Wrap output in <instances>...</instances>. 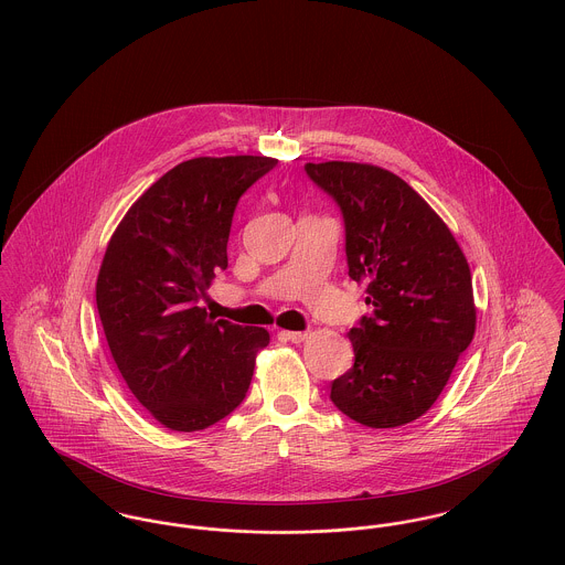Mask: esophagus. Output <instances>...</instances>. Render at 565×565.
I'll return each mask as SVG.
<instances>
[{
    "label": "esophagus",
    "instance_id": "esophagus-1",
    "mask_svg": "<svg viewBox=\"0 0 565 565\" xmlns=\"http://www.w3.org/2000/svg\"><path fill=\"white\" fill-rule=\"evenodd\" d=\"M309 334H311L309 330H280V337L287 339V341H294V343L305 341Z\"/></svg>",
    "mask_w": 565,
    "mask_h": 565
}]
</instances>
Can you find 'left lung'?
I'll use <instances>...</instances> for the list:
<instances>
[{"instance_id": "left-lung-1", "label": "left lung", "mask_w": 565, "mask_h": 565, "mask_svg": "<svg viewBox=\"0 0 565 565\" xmlns=\"http://www.w3.org/2000/svg\"><path fill=\"white\" fill-rule=\"evenodd\" d=\"M345 228L348 276L367 285L363 316L348 332L354 365L332 381L330 401L372 428L424 415L472 343L477 309L470 265L439 215L396 173L361 162H307Z\"/></svg>"}]
</instances>
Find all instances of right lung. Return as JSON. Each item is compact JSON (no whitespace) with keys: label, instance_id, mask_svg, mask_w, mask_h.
<instances>
[{"label":"right lung","instance_id":"obj_1","mask_svg":"<svg viewBox=\"0 0 565 565\" xmlns=\"http://www.w3.org/2000/svg\"><path fill=\"white\" fill-rule=\"evenodd\" d=\"M267 157L180 162L126 213L106 247L95 300L110 354L135 398L171 430H204L243 403L269 332L200 307L228 267L243 193Z\"/></svg>","mask_w":565,"mask_h":565}]
</instances>
